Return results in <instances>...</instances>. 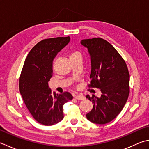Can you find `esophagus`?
<instances>
[{
	"mask_svg": "<svg viewBox=\"0 0 149 149\" xmlns=\"http://www.w3.org/2000/svg\"><path fill=\"white\" fill-rule=\"evenodd\" d=\"M74 97L77 100H84V96L83 95H81V94H75L74 95Z\"/></svg>",
	"mask_w": 149,
	"mask_h": 149,
	"instance_id": "obj_1",
	"label": "esophagus"
}]
</instances>
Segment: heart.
Returning a JSON list of instances; mask_svg holds the SVG:
<instances>
[{
	"label": "heart",
	"instance_id": "b5f03b06",
	"mask_svg": "<svg viewBox=\"0 0 149 149\" xmlns=\"http://www.w3.org/2000/svg\"><path fill=\"white\" fill-rule=\"evenodd\" d=\"M81 57V53L80 51L77 50V49H74L71 52L70 54V59H74V58Z\"/></svg>",
	"mask_w": 149,
	"mask_h": 149
}]
</instances>
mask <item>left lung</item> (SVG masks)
Listing matches in <instances>:
<instances>
[{
	"instance_id": "1",
	"label": "left lung",
	"mask_w": 149,
	"mask_h": 149,
	"mask_svg": "<svg viewBox=\"0 0 149 149\" xmlns=\"http://www.w3.org/2000/svg\"><path fill=\"white\" fill-rule=\"evenodd\" d=\"M81 43L88 48L91 59L88 86L100 88L101 92L100 97L86 96L94 103L86 118L95 124H106L117 117L129 97V70L123 57L106 40L92 38L83 39Z\"/></svg>"
}]
</instances>
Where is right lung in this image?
Returning a JSON list of instances; mask_svg holds the SVG:
<instances>
[{"mask_svg": "<svg viewBox=\"0 0 149 149\" xmlns=\"http://www.w3.org/2000/svg\"><path fill=\"white\" fill-rule=\"evenodd\" d=\"M70 40L68 36L40 40L29 52L20 73L19 90L23 101L35 120L44 125L62 120L63 105L73 99L68 92L53 94L48 84L53 74V60Z\"/></svg>", "mask_w": 149, "mask_h": 149, "instance_id": "1", "label": "right lung"}]
</instances>
